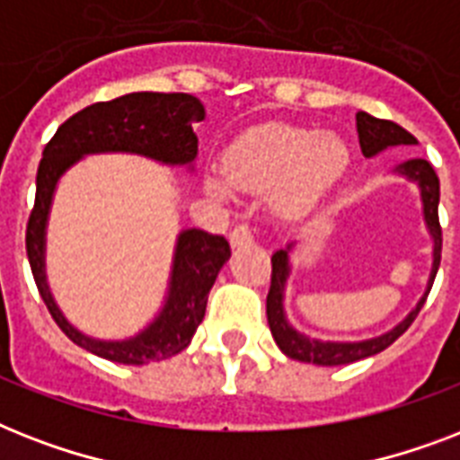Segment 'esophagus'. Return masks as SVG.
Masks as SVG:
<instances>
[{"mask_svg": "<svg viewBox=\"0 0 460 460\" xmlns=\"http://www.w3.org/2000/svg\"><path fill=\"white\" fill-rule=\"evenodd\" d=\"M229 241L234 248H241V245H251L252 243V231L248 224H238L236 229L229 234Z\"/></svg>", "mask_w": 460, "mask_h": 460, "instance_id": "1", "label": "esophagus"}]
</instances>
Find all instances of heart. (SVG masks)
I'll use <instances>...</instances> for the list:
<instances>
[{"instance_id":"1","label":"heart","mask_w":460,"mask_h":460,"mask_svg":"<svg viewBox=\"0 0 460 460\" xmlns=\"http://www.w3.org/2000/svg\"><path fill=\"white\" fill-rule=\"evenodd\" d=\"M350 166V147L334 131L310 133L281 124H262L241 133L222 157V172L208 166L202 186L217 200L234 190L270 193L284 219L310 215Z\"/></svg>"}]
</instances>
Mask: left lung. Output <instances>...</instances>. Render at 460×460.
Segmentation results:
<instances>
[{
  "label": "left lung",
  "instance_id": "obj_1",
  "mask_svg": "<svg viewBox=\"0 0 460 460\" xmlns=\"http://www.w3.org/2000/svg\"><path fill=\"white\" fill-rule=\"evenodd\" d=\"M356 128L358 140H360V150H363L365 157H375V155H379L386 147L418 146V140L406 128H401L394 121L370 117L367 111H358ZM392 173L411 181L420 190L422 222H425V229L429 234V241H432V267H429L425 291L418 298V303L411 307V313L401 322H396L385 334L370 336V339H356V341H334V339H317V336L303 334V332H298L288 322L287 305H284L288 279L294 274V262L291 260H294V252L298 248V241H288L284 248L274 251L272 287H270V294H267V322H270L274 341H277V346H279L284 356L313 365L356 363V360H363V358H370L375 353H382L386 346H392L411 327V322L418 317L420 307L425 305V298H428L432 281L437 277V270H439V260H442V229H439V215H437V209H439V179H437L435 169H432L428 159L420 157L401 162V164L394 166Z\"/></svg>",
  "mask_w": 460,
  "mask_h": 460
}]
</instances>
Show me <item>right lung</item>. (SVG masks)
Segmentation results:
<instances>
[{
	"mask_svg": "<svg viewBox=\"0 0 460 460\" xmlns=\"http://www.w3.org/2000/svg\"><path fill=\"white\" fill-rule=\"evenodd\" d=\"M205 119V107L186 93H128L111 102H97L61 124L47 143L38 166L35 208L25 231V251L38 291L61 332L95 356L124 365L164 360L186 349L205 317L209 288L231 258L229 241L202 229L176 236L164 301L146 327L126 339H97L78 329L47 281V226L61 176L90 155H138L157 164L195 172L198 136L193 124Z\"/></svg>",
	"mask_w": 460,
	"mask_h": 460,
	"instance_id": "add662e5",
	"label": "right lung"
}]
</instances>
